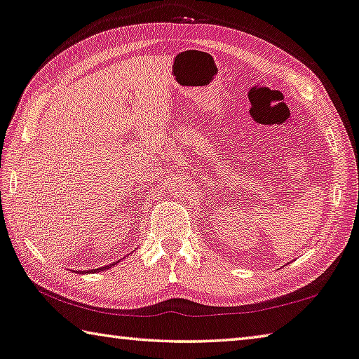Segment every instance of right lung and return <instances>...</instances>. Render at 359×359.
<instances>
[{
    "label": "right lung",
    "instance_id": "1",
    "mask_svg": "<svg viewBox=\"0 0 359 359\" xmlns=\"http://www.w3.org/2000/svg\"><path fill=\"white\" fill-rule=\"evenodd\" d=\"M114 266V264H112ZM104 269H109V266H104V267H100V269H92V271H88V272H98V271H104ZM82 274H85V272H82Z\"/></svg>",
    "mask_w": 359,
    "mask_h": 359
}]
</instances>
